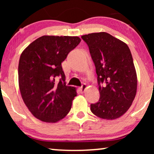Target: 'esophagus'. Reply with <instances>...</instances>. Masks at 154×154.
<instances>
[{
    "label": "esophagus",
    "instance_id": "34e87169",
    "mask_svg": "<svg viewBox=\"0 0 154 154\" xmlns=\"http://www.w3.org/2000/svg\"><path fill=\"white\" fill-rule=\"evenodd\" d=\"M86 88H87V85H86V84L83 83V85H82L81 87L80 88V89H81V90L82 92H84V91H85V90L86 89Z\"/></svg>",
    "mask_w": 154,
    "mask_h": 154
}]
</instances>
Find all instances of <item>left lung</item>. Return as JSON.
<instances>
[{"label":"left lung","instance_id":"8db88e82","mask_svg":"<svg viewBox=\"0 0 154 154\" xmlns=\"http://www.w3.org/2000/svg\"><path fill=\"white\" fill-rule=\"evenodd\" d=\"M81 38L95 66L100 94L90 110L100 119H116L129 109L136 95L137 78L131 52L127 44L106 32Z\"/></svg>","mask_w":154,"mask_h":154}]
</instances>
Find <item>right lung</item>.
<instances>
[{
  "mask_svg": "<svg viewBox=\"0 0 154 154\" xmlns=\"http://www.w3.org/2000/svg\"><path fill=\"white\" fill-rule=\"evenodd\" d=\"M81 41L78 36L43 35L21 54L19 86L24 104L36 119L56 123L70 111L75 88L66 85L62 62ZM60 76L58 83L55 78Z\"/></svg>",
  "mask_w": 154,
  "mask_h": 154,
  "instance_id": "add662e5",
  "label": "right lung"
}]
</instances>
